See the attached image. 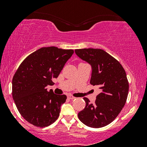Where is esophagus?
Returning a JSON list of instances; mask_svg holds the SVG:
<instances>
[{
    "instance_id": "obj_1",
    "label": "esophagus",
    "mask_w": 147,
    "mask_h": 147,
    "mask_svg": "<svg viewBox=\"0 0 147 147\" xmlns=\"http://www.w3.org/2000/svg\"><path fill=\"white\" fill-rule=\"evenodd\" d=\"M68 98L70 99H75V97H73V96H72V95H68Z\"/></svg>"
}]
</instances>
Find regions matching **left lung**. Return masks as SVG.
<instances>
[{
  "label": "left lung",
  "instance_id": "8db88e82",
  "mask_svg": "<svg viewBox=\"0 0 147 147\" xmlns=\"http://www.w3.org/2000/svg\"><path fill=\"white\" fill-rule=\"evenodd\" d=\"M75 52L91 65L90 84L102 90L94 104L84 97L86 107L78 117L89 127H104L117 117L126 104L129 88L126 72L117 60L102 49H77Z\"/></svg>",
  "mask_w": 147,
  "mask_h": 147
}]
</instances>
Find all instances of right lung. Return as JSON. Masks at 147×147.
I'll list each match as a JSON object with an SVG mask.
<instances>
[{
  "mask_svg": "<svg viewBox=\"0 0 147 147\" xmlns=\"http://www.w3.org/2000/svg\"><path fill=\"white\" fill-rule=\"evenodd\" d=\"M73 50L57 47L41 48L23 60L12 79V97L20 114L38 127L50 126L59 116L61 106L66 100L47 86L53 85Z\"/></svg>",
  "mask_w": 147,
  "mask_h": 147,
  "instance_id": "obj_1",
  "label": "right lung"
}]
</instances>
